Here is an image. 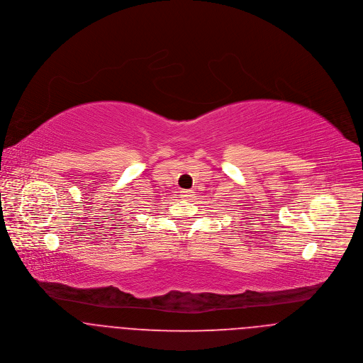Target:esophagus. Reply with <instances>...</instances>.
Segmentation results:
<instances>
[{
    "label": "esophagus",
    "instance_id": "esophagus-1",
    "mask_svg": "<svg viewBox=\"0 0 363 363\" xmlns=\"http://www.w3.org/2000/svg\"><path fill=\"white\" fill-rule=\"evenodd\" d=\"M191 196H193V191H191V190H182V191H180V197H182L183 200H189Z\"/></svg>",
    "mask_w": 363,
    "mask_h": 363
}]
</instances>
